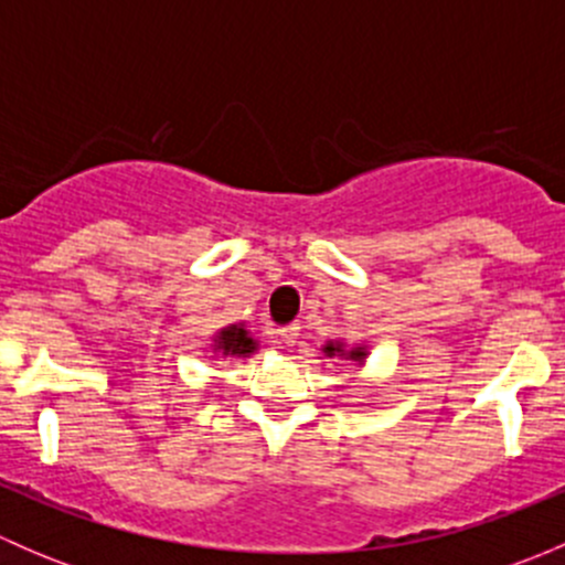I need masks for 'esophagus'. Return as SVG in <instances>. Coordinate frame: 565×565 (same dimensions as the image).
Listing matches in <instances>:
<instances>
[{
  "label": "esophagus",
  "mask_w": 565,
  "mask_h": 565,
  "mask_svg": "<svg viewBox=\"0 0 565 565\" xmlns=\"http://www.w3.org/2000/svg\"><path fill=\"white\" fill-rule=\"evenodd\" d=\"M298 335H300L298 324H287V328H278V330H276V344L295 347V341H298Z\"/></svg>",
  "instance_id": "esophagus-1"
}]
</instances>
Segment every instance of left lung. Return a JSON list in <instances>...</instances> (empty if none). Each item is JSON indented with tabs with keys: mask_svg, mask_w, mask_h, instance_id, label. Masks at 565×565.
Instances as JSON below:
<instances>
[{
	"mask_svg": "<svg viewBox=\"0 0 565 565\" xmlns=\"http://www.w3.org/2000/svg\"><path fill=\"white\" fill-rule=\"evenodd\" d=\"M324 352H328V355H347L350 358V361H358L361 363L363 358H366V350H363V347H355V350H344V344H324Z\"/></svg>",
	"mask_w": 565,
	"mask_h": 565,
	"instance_id": "obj_1",
	"label": "left lung"
}]
</instances>
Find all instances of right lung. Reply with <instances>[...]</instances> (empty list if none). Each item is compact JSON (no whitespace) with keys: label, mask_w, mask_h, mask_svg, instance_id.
I'll use <instances>...</instances> for the list:
<instances>
[{"label":"right lung","mask_w":565,"mask_h":565,"mask_svg":"<svg viewBox=\"0 0 565 565\" xmlns=\"http://www.w3.org/2000/svg\"><path fill=\"white\" fill-rule=\"evenodd\" d=\"M215 350L224 352V355L246 358L256 350V341L250 339L248 330L243 328V324H230V328H224L215 335Z\"/></svg>","instance_id":"add662e5"}]
</instances>
